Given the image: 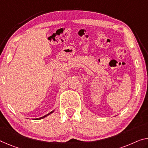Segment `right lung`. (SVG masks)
<instances>
[{"mask_svg":"<svg viewBox=\"0 0 148 148\" xmlns=\"http://www.w3.org/2000/svg\"><path fill=\"white\" fill-rule=\"evenodd\" d=\"M53 112V111H51V112H49V114H46V115H45V116H44L41 117V118H40V119H36V120H40V119H44V118H45V117H46V116H48L49 114H51V113H52V112Z\"/></svg>","mask_w":148,"mask_h":148,"instance_id":"add662e5","label":"right lung"}]
</instances>
